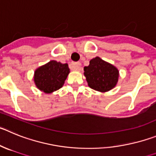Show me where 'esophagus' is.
<instances>
[{
    "label": "esophagus",
    "instance_id": "esophagus-1",
    "mask_svg": "<svg viewBox=\"0 0 156 156\" xmlns=\"http://www.w3.org/2000/svg\"><path fill=\"white\" fill-rule=\"evenodd\" d=\"M81 63L79 62L72 63V64H71V68H72V69L74 70V71H79V70H81Z\"/></svg>",
    "mask_w": 156,
    "mask_h": 156
}]
</instances>
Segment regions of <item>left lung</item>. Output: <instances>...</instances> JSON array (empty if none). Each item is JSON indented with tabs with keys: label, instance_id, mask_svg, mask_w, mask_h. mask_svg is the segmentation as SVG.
I'll list each match as a JSON object with an SVG mask.
<instances>
[{
	"label": "left lung",
	"instance_id": "1",
	"mask_svg": "<svg viewBox=\"0 0 156 156\" xmlns=\"http://www.w3.org/2000/svg\"><path fill=\"white\" fill-rule=\"evenodd\" d=\"M84 71L88 86L99 92L111 90L118 81V69L99 57L92 59L89 65L84 68Z\"/></svg>",
	"mask_w": 156,
	"mask_h": 156
}]
</instances>
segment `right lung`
I'll return each instance as SVG.
<instances>
[{"label": "right lung", "instance_id": "right-lung-1", "mask_svg": "<svg viewBox=\"0 0 156 156\" xmlns=\"http://www.w3.org/2000/svg\"><path fill=\"white\" fill-rule=\"evenodd\" d=\"M69 73L68 64L50 61L35 71V85L42 92L52 93L64 85Z\"/></svg>", "mask_w": 156, "mask_h": 156}]
</instances>
